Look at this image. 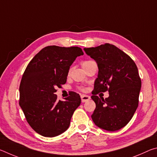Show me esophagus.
I'll return each instance as SVG.
<instances>
[{"label":"esophagus","mask_w":157,"mask_h":157,"mask_svg":"<svg viewBox=\"0 0 157 157\" xmlns=\"http://www.w3.org/2000/svg\"><path fill=\"white\" fill-rule=\"evenodd\" d=\"M81 99H82V102H86V101H88L91 99V97H90L89 95H81Z\"/></svg>","instance_id":"esophagus-1"}]
</instances>
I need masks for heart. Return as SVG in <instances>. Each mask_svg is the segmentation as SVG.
Returning <instances> with one entry per match:
<instances>
[{"label": "heart", "mask_w": 157, "mask_h": 157, "mask_svg": "<svg viewBox=\"0 0 157 157\" xmlns=\"http://www.w3.org/2000/svg\"><path fill=\"white\" fill-rule=\"evenodd\" d=\"M92 62H93V61H90V60H89V61H84V62H82V67L84 68L85 67H86L87 66L89 65L90 63H92ZM79 89H80L81 90H84V89L83 88V87H80V88H79Z\"/></svg>", "instance_id": "b5f03b06"}]
</instances>
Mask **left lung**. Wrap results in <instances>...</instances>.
Returning <instances> with one entry per match:
<instances>
[{
    "mask_svg": "<svg viewBox=\"0 0 157 157\" xmlns=\"http://www.w3.org/2000/svg\"><path fill=\"white\" fill-rule=\"evenodd\" d=\"M84 50L98 67L91 96L96 106L92 120L95 125L107 131L121 129L131 120L139 105L141 80L136 63L112 44ZM107 90L110 96L105 99L96 95Z\"/></svg>",
    "mask_w": 157,
    "mask_h": 157,
    "instance_id": "left-lung-1",
    "label": "left lung"
}]
</instances>
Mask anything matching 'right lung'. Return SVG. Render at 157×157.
<instances>
[{
    "instance_id": "add662e5",
    "label": "right lung",
    "mask_w": 157,
    "mask_h": 157,
    "mask_svg": "<svg viewBox=\"0 0 157 157\" xmlns=\"http://www.w3.org/2000/svg\"><path fill=\"white\" fill-rule=\"evenodd\" d=\"M83 55L79 47L47 46L25 68L19 86V105L28 124L41 136L54 137L64 132L80 105V96L75 92H71L65 101H58L55 93L66 82L76 57Z\"/></svg>"
}]
</instances>
